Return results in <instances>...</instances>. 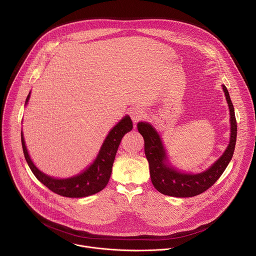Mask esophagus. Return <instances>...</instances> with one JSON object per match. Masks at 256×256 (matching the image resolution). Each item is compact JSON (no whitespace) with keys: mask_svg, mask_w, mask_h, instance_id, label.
<instances>
[{"mask_svg":"<svg viewBox=\"0 0 256 256\" xmlns=\"http://www.w3.org/2000/svg\"><path fill=\"white\" fill-rule=\"evenodd\" d=\"M130 116L134 124L142 120L144 118V112L142 108H132L130 112Z\"/></svg>","mask_w":256,"mask_h":256,"instance_id":"obj_1","label":"esophagus"}]
</instances>
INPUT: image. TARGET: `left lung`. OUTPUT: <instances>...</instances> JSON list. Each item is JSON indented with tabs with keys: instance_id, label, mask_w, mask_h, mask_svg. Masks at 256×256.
I'll return each mask as SVG.
<instances>
[{
	"instance_id": "8db88e82",
	"label": "left lung",
	"mask_w": 256,
	"mask_h": 256,
	"mask_svg": "<svg viewBox=\"0 0 256 256\" xmlns=\"http://www.w3.org/2000/svg\"><path fill=\"white\" fill-rule=\"evenodd\" d=\"M223 90L229 104L231 116V138L230 144L222 157L210 169L200 174L180 173L169 167L165 163V150L157 132L146 122H138V130L144 140V154L150 166L151 180L154 188L161 194L176 198H190L202 194L208 190L220 178L229 162L231 161L237 138V122L234 106L227 88L223 85Z\"/></svg>"
}]
</instances>
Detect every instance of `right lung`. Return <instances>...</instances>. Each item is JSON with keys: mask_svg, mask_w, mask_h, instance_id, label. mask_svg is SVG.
Wrapping results in <instances>:
<instances>
[{"mask_svg": "<svg viewBox=\"0 0 256 256\" xmlns=\"http://www.w3.org/2000/svg\"><path fill=\"white\" fill-rule=\"evenodd\" d=\"M29 96L30 93L26 98V103L29 100ZM132 130V122L130 118H124L106 136L94 163L83 173L68 179H56L40 171L34 166L28 155L23 134H21V142L27 164L35 177L42 184L52 192L62 196L84 198L99 192L107 186L120 140L122 136Z\"/></svg>", "mask_w": 256, "mask_h": 256, "instance_id": "add662e5", "label": "right lung"}]
</instances>
